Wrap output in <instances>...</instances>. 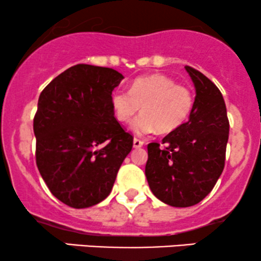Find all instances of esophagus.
Instances as JSON below:
<instances>
[{
    "instance_id": "obj_1",
    "label": "esophagus",
    "mask_w": 261,
    "mask_h": 261,
    "mask_svg": "<svg viewBox=\"0 0 261 261\" xmlns=\"http://www.w3.org/2000/svg\"><path fill=\"white\" fill-rule=\"evenodd\" d=\"M143 141H141L139 139H134V148H141L143 146Z\"/></svg>"
}]
</instances>
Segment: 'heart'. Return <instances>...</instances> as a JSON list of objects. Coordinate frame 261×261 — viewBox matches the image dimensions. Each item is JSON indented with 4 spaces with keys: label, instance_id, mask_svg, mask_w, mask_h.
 Segmentation results:
<instances>
[{
    "label": "heart",
    "instance_id": "obj_1",
    "mask_svg": "<svg viewBox=\"0 0 261 261\" xmlns=\"http://www.w3.org/2000/svg\"><path fill=\"white\" fill-rule=\"evenodd\" d=\"M194 106L193 93L176 85L164 74H151L134 81L130 91L116 89L112 94V107L116 119L127 124L140 112L131 128L139 136L153 131L167 134L180 127Z\"/></svg>",
    "mask_w": 261,
    "mask_h": 261
}]
</instances>
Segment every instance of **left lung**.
Returning <instances> with one entry per match:
<instances>
[{"label": "left lung", "mask_w": 261, "mask_h": 261, "mask_svg": "<svg viewBox=\"0 0 261 261\" xmlns=\"http://www.w3.org/2000/svg\"><path fill=\"white\" fill-rule=\"evenodd\" d=\"M195 87L189 120L162 143H148L146 178L153 195L174 207L199 203L224 168L229 122L220 89L205 74L185 66Z\"/></svg>", "instance_id": "obj_1"}]
</instances>
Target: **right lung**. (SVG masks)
<instances>
[{"instance_id":"1","label":"right lung","mask_w":261,"mask_h":261,"mask_svg":"<svg viewBox=\"0 0 261 261\" xmlns=\"http://www.w3.org/2000/svg\"><path fill=\"white\" fill-rule=\"evenodd\" d=\"M124 76L109 67L76 65L41 92L34 116L37 166L56 199L91 207L112 191L133 136L114 116L112 93Z\"/></svg>"}]
</instances>
